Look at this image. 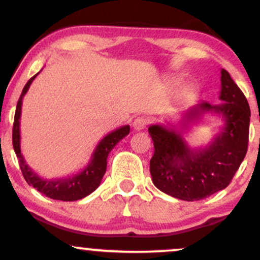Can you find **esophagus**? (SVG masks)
Listing matches in <instances>:
<instances>
[{"label": "esophagus", "instance_id": "esophagus-1", "mask_svg": "<svg viewBox=\"0 0 260 260\" xmlns=\"http://www.w3.org/2000/svg\"><path fill=\"white\" fill-rule=\"evenodd\" d=\"M132 124H133V128L136 131H142L147 127L148 121H147V118H144V117H137L136 120L133 121Z\"/></svg>", "mask_w": 260, "mask_h": 260}]
</instances>
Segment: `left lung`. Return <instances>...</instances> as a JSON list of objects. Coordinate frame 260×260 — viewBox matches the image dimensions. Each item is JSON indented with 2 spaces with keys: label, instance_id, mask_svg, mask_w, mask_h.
Segmentation results:
<instances>
[{
  "label": "left lung",
  "instance_id": "obj_1",
  "mask_svg": "<svg viewBox=\"0 0 260 260\" xmlns=\"http://www.w3.org/2000/svg\"><path fill=\"white\" fill-rule=\"evenodd\" d=\"M219 105L201 101L188 109L183 128L196 123L205 113L221 116L223 126L208 145L193 149L183 129L151 124L154 142L150 174L155 187L181 201L194 202L225 189L240 168L248 148L250 110L248 101L228 71L221 70Z\"/></svg>",
  "mask_w": 260,
  "mask_h": 260
}]
</instances>
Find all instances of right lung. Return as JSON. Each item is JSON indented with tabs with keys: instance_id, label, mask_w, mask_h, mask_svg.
Returning a JSON list of instances; mask_svg holds the SVG:
<instances>
[{
	"instance_id": "add662e5",
	"label": "right lung",
	"mask_w": 260,
	"mask_h": 260,
	"mask_svg": "<svg viewBox=\"0 0 260 260\" xmlns=\"http://www.w3.org/2000/svg\"><path fill=\"white\" fill-rule=\"evenodd\" d=\"M39 73L35 74L28 80L24 88H23L22 94H20L19 100H18L16 115H14L13 123V148L16 155L19 160V166L22 170V174L24 176L25 181L28 182L29 186H32L38 192L43 193L44 196L49 198L55 199V201L63 202H74L78 199L84 198L94 192L98 187L100 186L101 180L106 172L107 156L110 151L115 148V145L123 139L124 137L129 133V126H122L117 129L112 131L111 133L106 134L103 139L100 140L99 144L95 148L94 153L91 155V159L88 165L85 166L82 171L73 176L59 178H43L39 176L37 172L32 171L30 166L26 164L23 156L22 150H20V115H22V104L23 98L26 91L30 88L32 80L37 78Z\"/></svg>"
}]
</instances>
